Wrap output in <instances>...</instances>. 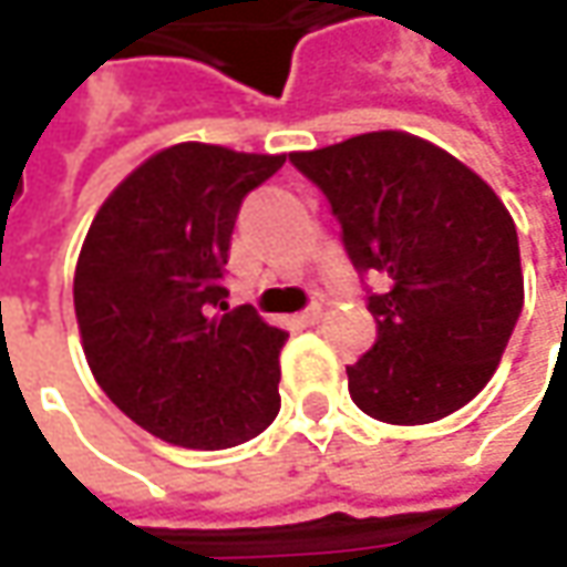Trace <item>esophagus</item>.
Returning a JSON list of instances; mask_svg holds the SVG:
<instances>
[{
    "label": "esophagus",
    "mask_w": 567,
    "mask_h": 567,
    "mask_svg": "<svg viewBox=\"0 0 567 567\" xmlns=\"http://www.w3.org/2000/svg\"><path fill=\"white\" fill-rule=\"evenodd\" d=\"M318 318H321V306H309L306 312H299V321H302L306 328H312V324H318Z\"/></svg>",
    "instance_id": "esophagus-1"
}]
</instances>
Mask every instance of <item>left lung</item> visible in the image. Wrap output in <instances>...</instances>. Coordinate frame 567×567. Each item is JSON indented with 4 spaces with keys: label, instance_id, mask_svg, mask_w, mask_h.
Listing matches in <instances>:
<instances>
[{
    "label": "left lung",
    "instance_id": "8db88e82",
    "mask_svg": "<svg viewBox=\"0 0 567 567\" xmlns=\"http://www.w3.org/2000/svg\"><path fill=\"white\" fill-rule=\"evenodd\" d=\"M338 217L379 338L347 365L350 398L391 425L435 423L473 401L524 309L512 214L473 169L406 132L290 154Z\"/></svg>",
    "mask_w": 567,
    "mask_h": 567
}]
</instances>
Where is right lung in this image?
Wrapping results in <instances>:
<instances>
[{
  "mask_svg": "<svg viewBox=\"0 0 567 567\" xmlns=\"http://www.w3.org/2000/svg\"><path fill=\"white\" fill-rule=\"evenodd\" d=\"M284 154L176 144L144 161L97 210L75 268L84 357L106 398L151 435L233 447L280 410L287 331L224 287L236 214Z\"/></svg>",
  "mask_w": 567,
  "mask_h": 567,
  "instance_id": "1",
  "label": "right lung"
}]
</instances>
